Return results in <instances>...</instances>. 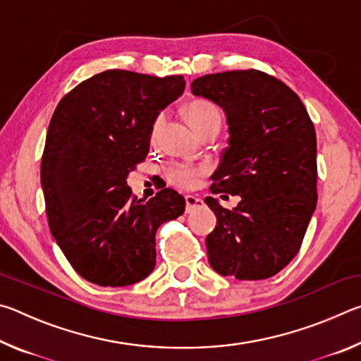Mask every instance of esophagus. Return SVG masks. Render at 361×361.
<instances>
[{
	"mask_svg": "<svg viewBox=\"0 0 361 361\" xmlns=\"http://www.w3.org/2000/svg\"><path fill=\"white\" fill-rule=\"evenodd\" d=\"M186 213H191L194 209H199V207L204 205V200L197 197V195H186Z\"/></svg>",
	"mask_w": 361,
	"mask_h": 361,
	"instance_id": "34e87169",
	"label": "esophagus"
}]
</instances>
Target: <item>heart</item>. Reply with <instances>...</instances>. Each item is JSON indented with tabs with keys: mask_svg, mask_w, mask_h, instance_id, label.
<instances>
[{
	"mask_svg": "<svg viewBox=\"0 0 361 361\" xmlns=\"http://www.w3.org/2000/svg\"><path fill=\"white\" fill-rule=\"evenodd\" d=\"M186 118L197 132H202L210 126H221V111L215 103L207 99H194L189 102L186 106ZM164 173L173 186L191 189L197 185L200 176L207 173V167L199 166V164L169 162L164 167Z\"/></svg>",
	"mask_w": 361,
	"mask_h": 361,
	"instance_id": "obj_1",
	"label": "heart"
}]
</instances>
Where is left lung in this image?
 Listing matches in <instances>:
<instances>
[{
  "label": "left lung",
  "mask_w": 361,
  "mask_h": 361,
  "mask_svg": "<svg viewBox=\"0 0 361 361\" xmlns=\"http://www.w3.org/2000/svg\"><path fill=\"white\" fill-rule=\"evenodd\" d=\"M191 92L221 106L229 126L210 191L240 195L234 210L205 199L218 219L205 239L210 266L239 280L276 276L301 248L319 197L314 122L288 85L259 70L205 75Z\"/></svg>",
  "instance_id": "8db88e82"
}]
</instances>
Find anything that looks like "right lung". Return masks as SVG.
Instances as JSON below:
<instances>
[{"label": "right lung", "instance_id": "1", "mask_svg": "<svg viewBox=\"0 0 361 361\" xmlns=\"http://www.w3.org/2000/svg\"><path fill=\"white\" fill-rule=\"evenodd\" d=\"M183 76L106 70L59 102L41 159L49 229L71 267L90 283L126 286L156 266V231L185 212L162 189L137 199L127 175L143 162L157 114L185 90Z\"/></svg>", "mask_w": 361, "mask_h": 361}]
</instances>
